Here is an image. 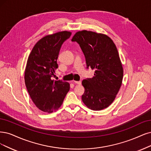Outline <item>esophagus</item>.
<instances>
[{"label":"esophagus","mask_w":151,"mask_h":151,"mask_svg":"<svg viewBox=\"0 0 151 151\" xmlns=\"http://www.w3.org/2000/svg\"><path fill=\"white\" fill-rule=\"evenodd\" d=\"M73 83H76V84H77V85H81V81H73Z\"/></svg>","instance_id":"obj_1"}]
</instances>
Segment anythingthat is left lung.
<instances>
[{
	"mask_svg": "<svg viewBox=\"0 0 151 151\" xmlns=\"http://www.w3.org/2000/svg\"><path fill=\"white\" fill-rule=\"evenodd\" d=\"M84 53L87 68L94 70L92 78L83 80V102L94 111L108 108L113 102L121 88L123 68L118 50L106 35L91 31L76 32L71 39Z\"/></svg>",
	"mask_w": 151,
	"mask_h": 151,
	"instance_id": "left-lung-1",
	"label": "left lung"
}]
</instances>
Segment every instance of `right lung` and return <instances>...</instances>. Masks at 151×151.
I'll list each match as a JSON object with an SVG mask.
<instances>
[{"mask_svg": "<svg viewBox=\"0 0 151 151\" xmlns=\"http://www.w3.org/2000/svg\"><path fill=\"white\" fill-rule=\"evenodd\" d=\"M71 32H59L41 38L33 47L25 70V83L36 106L51 113L58 109L70 90L69 83L53 79L60 48Z\"/></svg>", "mask_w": 151, "mask_h": 151, "instance_id": "obj_1", "label": "right lung"}]
</instances>
